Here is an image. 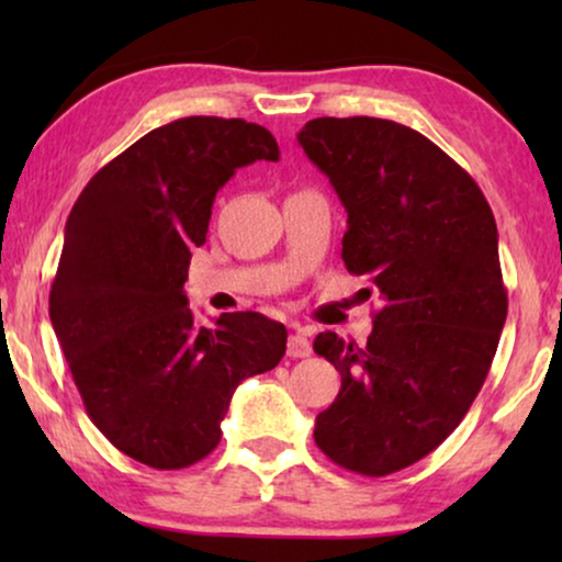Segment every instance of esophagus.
<instances>
[{
    "label": "esophagus",
    "mask_w": 562,
    "mask_h": 562,
    "mask_svg": "<svg viewBox=\"0 0 562 562\" xmlns=\"http://www.w3.org/2000/svg\"><path fill=\"white\" fill-rule=\"evenodd\" d=\"M289 358H310L312 356V342L304 333H294L286 342Z\"/></svg>",
    "instance_id": "34e87169"
}]
</instances>
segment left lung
<instances>
[{"mask_svg": "<svg viewBox=\"0 0 562 562\" xmlns=\"http://www.w3.org/2000/svg\"><path fill=\"white\" fill-rule=\"evenodd\" d=\"M299 143L348 212L345 268L381 294L363 348L335 333L314 340L342 375L314 442L381 479L429 456L486 381L509 306L496 220L471 173L398 122L317 117Z\"/></svg>", "mask_w": 562, "mask_h": 562, "instance_id": "left-lung-1", "label": "left lung"}]
</instances>
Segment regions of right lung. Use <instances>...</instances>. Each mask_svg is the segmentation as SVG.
Here are the masks:
<instances>
[{
	"label": "right lung",
	"mask_w": 562,
	"mask_h": 562,
	"mask_svg": "<svg viewBox=\"0 0 562 562\" xmlns=\"http://www.w3.org/2000/svg\"><path fill=\"white\" fill-rule=\"evenodd\" d=\"M256 160H279L276 137L256 122H168L99 168L68 214L53 329L89 419L158 471L210 456L240 381L286 352L281 322L233 312L199 327L183 294L214 196Z\"/></svg>",
	"instance_id": "obj_1"
}]
</instances>
